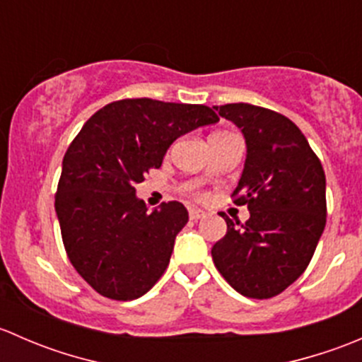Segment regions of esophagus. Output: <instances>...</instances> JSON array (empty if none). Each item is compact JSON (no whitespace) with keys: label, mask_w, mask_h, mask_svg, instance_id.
<instances>
[{"label":"esophagus","mask_w":362,"mask_h":362,"mask_svg":"<svg viewBox=\"0 0 362 362\" xmlns=\"http://www.w3.org/2000/svg\"><path fill=\"white\" fill-rule=\"evenodd\" d=\"M189 217H191V221H199V218L206 217V211L199 210V208H191L189 210Z\"/></svg>","instance_id":"34e87169"}]
</instances>
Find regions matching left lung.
<instances>
[{
    "label": "left lung",
    "mask_w": 362,
    "mask_h": 362,
    "mask_svg": "<svg viewBox=\"0 0 362 362\" xmlns=\"http://www.w3.org/2000/svg\"><path fill=\"white\" fill-rule=\"evenodd\" d=\"M242 129L247 159L235 204H247L245 224H228L211 247L215 268L240 294L268 299L286 291L312 261L326 228V175L291 119L249 103L214 107Z\"/></svg>",
    "instance_id": "8db88e82"
}]
</instances>
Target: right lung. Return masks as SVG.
Here are the masks:
<instances>
[{
	"label": "right lung",
	"instance_id": "obj_1",
	"mask_svg": "<svg viewBox=\"0 0 362 362\" xmlns=\"http://www.w3.org/2000/svg\"><path fill=\"white\" fill-rule=\"evenodd\" d=\"M217 120L204 105L127 98L98 110L69 144L54 204L69 262L96 293L131 301L166 272L189 214L178 202L148 214L134 185L178 136Z\"/></svg>",
	"mask_w": 362,
	"mask_h": 362
}]
</instances>
